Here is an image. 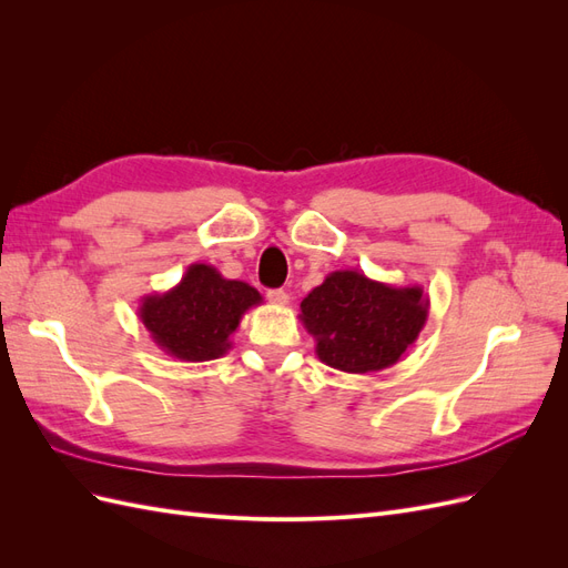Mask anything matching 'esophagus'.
Returning <instances> with one entry per match:
<instances>
[{
	"mask_svg": "<svg viewBox=\"0 0 568 568\" xmlns=\"http://www.w3.org/2000/svg\"><path fill=\"white\" fill-rule=\"evenodd\" d=\"M267 298H270V303H274V305H286L288 303V294L284 288H272V291H267Z\"/></svg>",
	"mask_w": 568,
	"mask_h": 568,
	"instance_id": "esophagus-1",
	"label": "esophagus"
}]
</instances>
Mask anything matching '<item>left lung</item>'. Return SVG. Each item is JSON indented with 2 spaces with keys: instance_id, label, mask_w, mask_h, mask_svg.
Wrapping results in <instances>:
<instances>
[{
  "instance_id": "1",
  "label": "left lung",
  "mask_w": 568,
  "mask_h": 568,
  "mask_svg": "<svg viewBox=\"0 0 568 568\" xmlns=\"http://www.w3.org/2000/svg\"><path fill=\"white\" fill-rule=\"evenodd\" d=\"M422 286H393L365 272L336 270L301 303V322L324 365L348 374L382 372L417 341L428 317Z\"/></svg>"
}]
</instances>
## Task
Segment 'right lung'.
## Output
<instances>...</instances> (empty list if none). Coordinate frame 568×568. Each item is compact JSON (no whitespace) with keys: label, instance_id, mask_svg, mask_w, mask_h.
<instances>
[{"label":"right lung","instance_id":"1","mask_svg":"<svg viewBox=\"0 0 568 568\" xmlns=\"http://www.w3.org/2000/svg\"><path fill=\"white\" fill-rule=\"evenodd\" d=\"M263 296L239 280H225L217 267L189 265L180 284L165 294L144 296L140 320L153 343L182 363H205L232 348V334Z\"/></svg>","mask_w":568,"mask_h":568}]
</instances>
